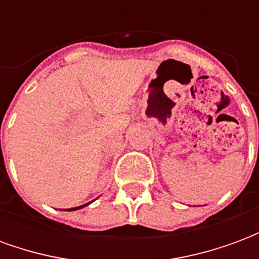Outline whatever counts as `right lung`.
<instances>
[{"instance_id": "add662e5", "label": "right lung", "mask_w": 259, "mask_h": 259, "mask_svg": "<svg viewBox=\"0 0 259 259\" xmlns=\"http://www.w3.org/2000/svg\"><path fill=\"white\" fill-rule=\"evenodd\" d=\"M85 205H87V204H85ZM83 206H84V205H81V206H77V208H73V209H79V208H83Z\"/></svg>"}]
</instances>
